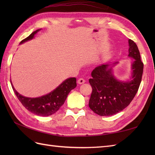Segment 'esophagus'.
Segmentation results:
<instances>
[{
  "instance_id": "1",
  "label": "esophagus",
  "mask_w": 155,
  "mask_h": 155,
  "mask_svg": "<svg viewBox=\"0 0 155 155\" xmlns=\"http://www.w3.org/2000/svg\"><path fill=\"white\" fill-rule=\"evenodd\" d=\"M85 83V80L83 78H80L78 80V84H83Z\"/></svg>"
}]
</instances>
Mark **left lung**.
<instances>
[{"label":"left lung","mask_w":155,"mask_h":155,"mask_svg":"<svg viewBox=\"0 0 155 155\" xmlns=\"http://www.w3.org/2000/svg\"><path fill=\"white\" fill-rule=\"evenodd\" d=\"M128 44V56L134 58L132 64V81L124 83L117 80L108 64L98 66L91 73L89 83L93 91L88 106L94 113L100 116H111L124 109L139 90L142 80L143 62L141 61L135 42L129 39Z\"/></svg>","instance_id":"obj_1"}]
</instances>
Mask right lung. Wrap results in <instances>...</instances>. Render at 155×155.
Wrapping results in <instances>:
<instances>
[{
  "label": "right lung",
  "mask_w": 155,
  "mask_h": 155,
  "mask_svg": "<svg viewBox=\"0 0 155 155\" xmlns=\"http://www.w3.org/2000/svg\"><path fill=\"white\" fill-rule=\"evenodd\" d=\"M40 29L35 31L21 42V44L33 38L35 35ZM12 89L19 101L28 110L38 116H50L58 110L64 104L68 93L77 87V79L75 77L69 78L51 93L38 98H28L22 96L16 91L12 84Z\"/></svg>",
  "instance_id": "right-lung-1"
}]
</instances>
